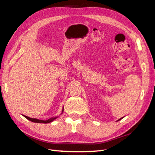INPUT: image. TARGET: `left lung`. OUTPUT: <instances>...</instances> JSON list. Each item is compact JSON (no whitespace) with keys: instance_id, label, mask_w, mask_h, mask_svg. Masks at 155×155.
Instances as JSON below:
<instances>
[{"instance_id":"8db88e82","label":"left lung","mask_w":155,"mask_h":155,"mask_svg":"<svg viewBox=\"0 0 155 155\" xmlns=\"http://www.w3.org/2000/svg\"><path fill=\"white\" fill-rule=\"evenodd\" d=\"M121 118H120V120H118V121H119V120H121Z\"/></svg>"}]
</instances>
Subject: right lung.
Segmentation results:
<instances>
[{
  "mask_svg": "<svg viewBox=\"0 0 155 155\" xmlns=\"http://www.w3.org/2000/svg\"><path fill=\"white\" fill-rule=\"evenodd\" d=\"M63 112V110H62V113ZM61 113V114H62ZM24 116V115H23ZM25 118L26 119H28V120L32 121V122H34V123H41V124H48V123H50L51 122V121H53L55 119H56L58 118V116H56V117H54V118H51L47 120H39V119H36V118H30V117L28 116H24Z\"/></svg>",
  "mask_w": 155,
  "mask_h": 155,
  "instance_id": "1",
  "label": "right lung"
}]
</instances>
